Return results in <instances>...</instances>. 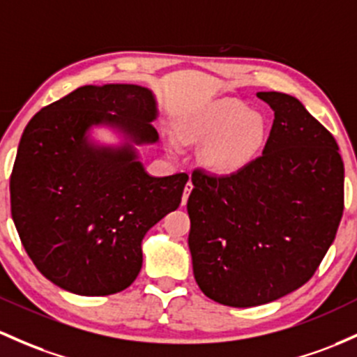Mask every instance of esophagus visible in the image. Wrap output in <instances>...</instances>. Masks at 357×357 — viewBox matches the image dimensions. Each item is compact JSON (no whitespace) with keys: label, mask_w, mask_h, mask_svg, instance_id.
<instances>
[{"label":"esophagus","mask_w":357,"mask_h":357,"mask_svg":"<svg viewBox=\"0 0 357 357\" xmlns=\"http://www.w3.org/2000/svg\"><path fill=\"white\" fill-rule=\"evenodd\" d=\"M191 190H193V183L191 181H188L186 183V186H185V193H183V205H186V202H188V197H190V193H191Z\"/></svg>","instance_id":"esophagus-1"}]
</instances>
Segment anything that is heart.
<instances>
[{
    "instance_id": "1",
    "label": "heart",
    "mask_w": 357,
    "mask_h": 357,
    "mask_svg": "<svg viewBox=\"0 0 357 357\" xmlns=\"http://www.w3.org/2000/svg\"><path fill=\"white\" fill-rule=\"evenodd\" d=\"M178 135L203 144L199 158L206 169L236 172L257 158L266 142V121L237 100H217L193 109L178 121ZM174 151V146H171Z\"/></svg>"
}]
</instances>
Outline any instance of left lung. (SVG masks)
Masks as SVG:
<instances>
[{"instance_id":"1","label":"left lung","mask_w":357,"mask_h":357,"mask_svg":"<svg viewBox=\"0 0 357 357\" xmlns=\"http://www.w3.org/2000/svg\"><path fill=\"white\" fill-rule=\"evenodd\" d=\"M257 98L274 112L262 154L230 174L195 169L188 198L195 280L208 298L236 308L303 287L344 211V162L331 132L296 98Z\"/></svg>"}]
</instances>
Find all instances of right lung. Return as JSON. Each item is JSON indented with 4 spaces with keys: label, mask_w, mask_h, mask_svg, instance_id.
<instances>
[{
    "label": "right lung",
    "mask_w": 357,
    "mask_h": 357,
    "mask_svg": "<svg viewBox=\"0 0 357 357\" xmlns=\"http://www.w3.org/2000/svg\"><path fill=\"white\" fill-rule=\"evenodd\" d=\"M158 105L137 84L81 86L42 108L23 130L10 178L20 241L49 281L84 296L128 288L142 268V238L181 203L186 172L154 178L134 147L158 142ZM108 124L121 146H96Z\"/></svg>",
    "instance_id": "1"
}]
</instances>
